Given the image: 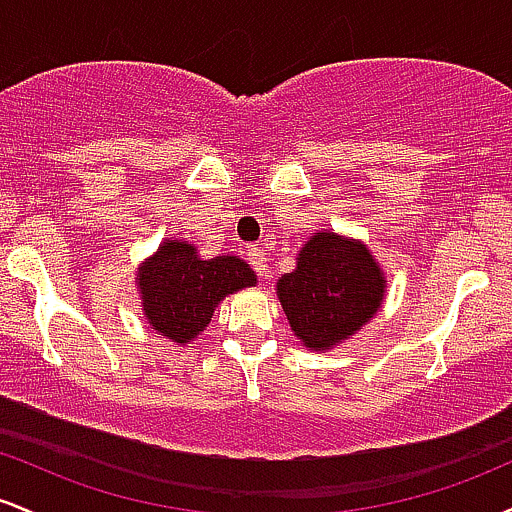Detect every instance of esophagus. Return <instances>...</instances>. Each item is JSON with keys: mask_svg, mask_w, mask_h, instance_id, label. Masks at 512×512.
<instances>
[{"mask_svg": "<svg viewBox=\"0 0 512 512\" xmlns=\"http://www.w3.org/2000/svg\"><path fill=\"white\" fill-rule=\"evenodd\" d=\"M245 255H248V262L252 264V269H255L257 274L267 276V255H264V252H262L260 248H255V245H250Z\"/></svg>", "mask_w": 512, "mask_h": 512, "instance_id": "esophagus-1", "label": "esophagus"}]
</instances>
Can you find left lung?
<instances>
[{
  "label": "left lung",
  "mask_w": 512,
  "mask_h": 512,
  "mask_svg": "<svg viewBox=\"0 0 512 512\" xmlns=\"http://www.w3.org/2000/svg\"><path fill=\"white\" fill-rule=\"evenodd\" d=\"M385 272L363 240L317 231L296 255V269L276 281L291 332L310 351L351 339L380 310Z\"/></svg>",
  "instance_id": "left-lung-1"
}]
</instances>
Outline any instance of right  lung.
<instances>
[{
	"mask_svg": "<svg viewBox=\"0 0 512 512\" xmlns=\"http://www.w3.org/2000/svg\"><path fill=\"white\" fill-rule=\"evenodd\" d=\"M134 284L151 330L187 346L207 330L223 298L255 286L257 274L238 255L207 260L190 240L166 238L139 264Z\"/></svg>",
	"mask_w": 512,
	"mask_h": 512,
	"instance_id": "right-lung-1",
	"label": "right lung"
}]
</instances>
